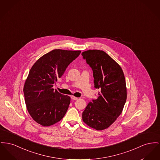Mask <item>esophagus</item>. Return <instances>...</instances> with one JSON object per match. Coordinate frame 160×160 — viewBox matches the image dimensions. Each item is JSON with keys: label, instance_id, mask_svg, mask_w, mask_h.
Wrapping results in <instances>:
<instances>
[{"label": "esophagus", "instance_id": "obj_1", "mask_svg": "<svg viewBox=\"0 0 160 160\" xmlns=\"http://www.w3.org/2000/svg\"><path fill=\"white\" fill-rule=\"evenodd\" d=\"M71 99H72V100H78V98H77V97H74V96H71Z\"/></svg>", "mask_w": 160, "mask_h": 160}]
</instances>
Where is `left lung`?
<instances>
[{
	"label": "left lung",
	"instance_id": "8db88e82",
	"mask_svg": "<svg viewBox=\"0 0 160 160\" xmlns=\"http://www.w3.org/2000/svg\"><path fill=\"white\" fill-rule=\"evenodd\" d=\"M82 56L93 71L94 88L100 90L98 98L87 105L82 118L91 128L103 130L122 112L127 98L124 75L120 65L103 51L88 50Z\"/></svg>",
	"mask_w": 160,
	"mask_h": 160
}]
</instances>
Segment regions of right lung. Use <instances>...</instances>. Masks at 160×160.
Returning a JSON list of instances; mask_svg holds the SVG:
<instances>
[{
	"mask_svg": "<svg viewBox=\"0 0 160 160\" xmlns=\"http://www.w3.org/2000/svg\"><path fill=\"white\" fill-rule=\"evenodd\" d=\"M80 52L54 49L41 57L31 68L23 92L29 113L38 124L49 126L65 116L71 98L52 87Z\"/></svg>",
	"mask_w": 160,
	"mask_h": 160,
	"instance_id": "right-lung-1",
	"label": "right lung"
}]
</instances>
